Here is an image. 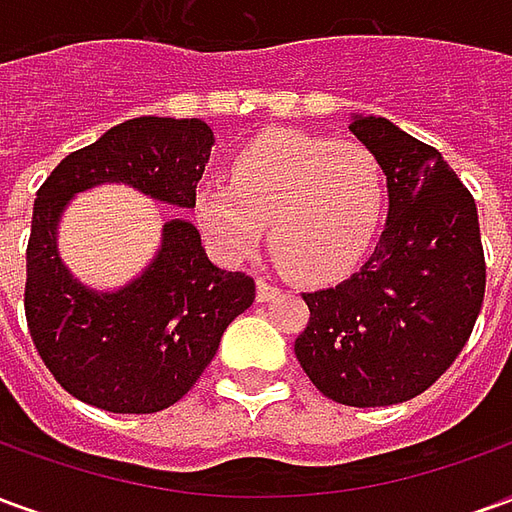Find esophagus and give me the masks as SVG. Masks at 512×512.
Masks as SVG:
<instances>
[{
    "mask_svg": "<svg viewBox=\"0 0 512 512\" xmlns=\"http://www.w3.org/2000/svg\"><path fill=\"white\" fill-rule=\"evenodd\" d=\"M279 293V288L274 282H268L266 277H257V301H268L274 299Z\"/></svg>",
    "mask_w": 512,
    "mask_h": 512,
    "instance_id": "1",
    "label": "esophagus"
}]
</instances>
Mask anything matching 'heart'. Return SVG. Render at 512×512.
<instances>
[{"mask_svg": "<svg viewBox=\"0 0 512 512\" xmlns=\"http://www.w3.org/2000/svg\"><path fill=\"white\" fill-rule=\"evenodd\" d=\"M384 213V169L362 142L271 131L230 158V180L197 191V219L222 255L271 252L299 279L340 277L365 257Z\"/></svg>", "mask_w": 512, "mask_h": 512, "instance_id": "b5f03b06", "label": "heart"}]
</instances>
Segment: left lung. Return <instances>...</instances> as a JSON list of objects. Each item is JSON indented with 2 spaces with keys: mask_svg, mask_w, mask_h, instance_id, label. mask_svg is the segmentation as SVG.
Wrapping results in <instances>:
<instances>
[{
  "mask_svg": "<svg viewBox=\"0 0 512 512\" xmlns=\"http://www.w3.org/2000/svg\"><path fill=\"white\" fill-rule=\"evenodd\" d=\"M389 186L373 255L340 285L301 293L310 321L296 359L343 406H392L422 395L458 359L485 296L477 205L436 147L384 117H354Z\"/></svg>",
  "mask_w": 512,
  "mask_h": 512,
  "instance_id": "1",
  "label": "left lung"
}]
</instances>
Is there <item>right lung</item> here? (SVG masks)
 Segmentation results:
<instances>
[{
	"mask_svg": "<svg viewBox=\"0 0 512 512\" xmlns=\"http://www.w3.org/2000/svg\"><path fill=\"white\" fill-rule=\"evenodd\" d=\"M213 131L202 120L134 117L65 156L38 189L27 244L29 337L57 384L112 414L178 403L211 365L224 329L255 301V279L213 266L197 227L164 224L145 274L117 293H93L57 255V222L76 191L128 183L153 200L194 208Z\"/></svg>",
	"mask_w": 512,
	"mask_h": 512,
	"instance_id": "obj_1",
	"label": "right lung"
}]
</instances>
